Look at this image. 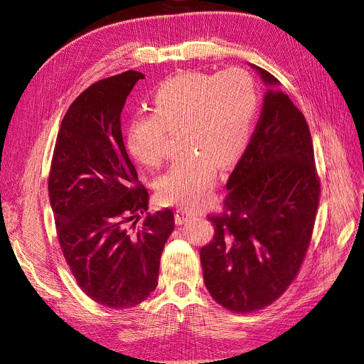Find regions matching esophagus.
Segmentation results:
<instances>
[{"instance_id":"34e87169","label":"esophagus","mask_w":364,"mask_h":364,"mask_svg":"<svg viewBox=\"0 0 364 364\" xmlns=\"http://www.w3.org/2000/svg\"><path fill=\"white\" fill-rule=\"evenodd\" d=\"M197 214L196 213H193V211H188V209H176V214H174V217H176V225H183V223H186L188 222L190 218H193V217H196Z\"/></svg>"}]
</instances>
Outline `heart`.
<instances>
[{
    "instance_id": "1",
    "label": "heart",
    "mask_w": 364,
    "mask_h": 364,
    "mask_svg": "<svg viewBox=\"0 0 364 364\" xmlns=\"http://www.w3.org/2000/svg\"><path fill=\"white\" fill-rule=\"evenodd\" d=\"M257 109L255 83L243 70L183 73L156 87L151 115L130 121L127 149L139 164L155 168L167 156L165 134L179 132L185 153L158 179V197L200 208L211 194L214 165L226 167L246 149Z\"/></svg>"
}]
</instances>
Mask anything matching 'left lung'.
<instances>
[{
	"instance_id": "left-lung-1",
	"label": "left lung",
	"mask_w": 364,
	"mask_h": 364,
	"mask_svg": "<svg viewBox=\"0 0 364 364\" xmlns=\"http://www.w3.org/2000/svg\"><path fill=\"white\" fill-rule=\"evenodd\" d=\"M266 85L262 111L226 183L225 213L200 249L214 301L235 313L261 310L287 290L311 240L318 206L313 141L305 117L279 80L252 65Z\"/></svg>"
}]
</instances>
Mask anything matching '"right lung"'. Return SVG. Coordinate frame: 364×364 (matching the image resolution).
Segmentation results:
<instances>
[{"label":"right lung","instance_id":"right-lung-1","mask_svg":"<svg viewBox=\"0 0 364 364\" xmlns=\"http://www.w3.org/2000/svg\"><path fill=\"white\" fill-rule=\"evenodd\" d=\"M144 77L126 71L75 98L60 123L48 178L58 238L77 284L115 310L141 304L156 289L161 253L174 229L171 209L147 213L149 193L138 185L121 135L126 98Z\"/></svg>","mask_w":364,"mask_h":364}]
</instances>
